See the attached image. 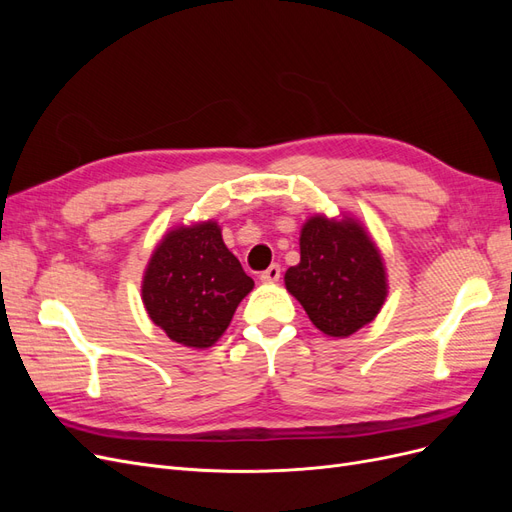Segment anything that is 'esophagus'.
I'll return each instance as SVG.
<instances>
[{
    "label": "esophagus",
    "instance_id": "1",
    "mask_svg": "<svg viewBox=\"0 0 512 512\" xmlns=\"http://www.w3.org/2000/svg\"><path fill=\"white\" fill-rule=\"evenodd\" d=\"M280 275H282V267H280V265H271L269 269H265V271L260 273V282L273 284V282L280 280Z\"/></svg>",
    "mask_w": 512,
    "mask_h": 512
}]
</instances>
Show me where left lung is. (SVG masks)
<instances>
[{
  "instance_id": "8db88e82",
  "label": "left lung",
  "mask_w": 512,
  "mask_h": 512,
  "mask_svg": "<svg viewBox=\"0 0 512 512\" xmlns=\"http://www.w3.org/2000/svg\"><path fill=\"white\" fill-rule=\"evenodd\" d=\"M284 280L309 320L331 337L359 331L376 318L386 297L380 252L352 220H309L301 230V262Z\"/></svg>"
}]
</instances>
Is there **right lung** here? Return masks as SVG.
I'll use <instances>...</instances> for the list:
<instances>
[{
  "label": "right lung",
  "instance_id": "1",
  "mask_svg": "<svg viewBox=\"0 0 512 512\" xmlns=\"http://www.w3.org/2000/svg\"><path fill=\"white\" fill-rule=\"evenodd\" d=\"M254 288L228 252L215 222L168 232L153 252L143 280V303L164 333L190 348L220 339L237 305Z\"/></svg>",
  "mask_w": 512,
  "mask_h": 512
}]
</instances>
